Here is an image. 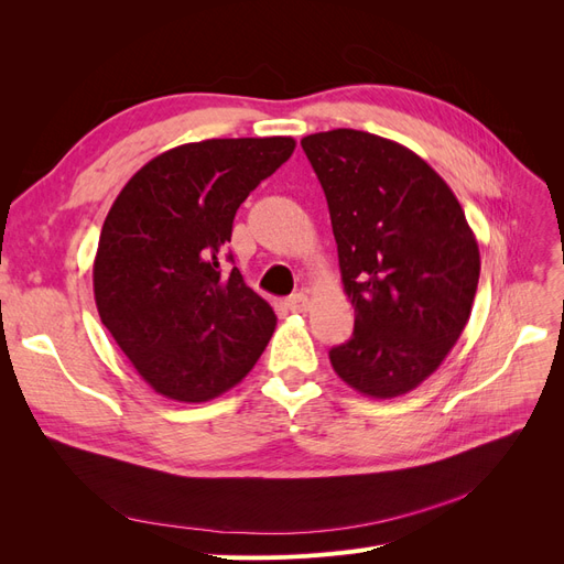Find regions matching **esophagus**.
Returning a JSON list of instances; mask_svg holds the SVG:
<instances>
[{
    "label": "esophagus",
    "instance_id": "34e87169",
    "mask_svg": "<svg viewBox=\"0 0 564 564\" xmlns=\"http://www.w3.org/2000/svg\"><path fill=\"white\" fill-rule=\"evenodd\" d=\"M286 305H289V311H294V313H308L311 311V299H308V294L299 292L294 296H289Z\"/></svg>",
    "mask_w": 564,
    "mask_h": 564
}]
</instances>
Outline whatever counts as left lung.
Masks as SVG:
<instances>
[{"label":"left lung","mask_w":564,"mask_h":564,"mask_svg":"<svg viewBox=\"0 0 564 564\" xmlns=\"http://www.w3.org/2000/svg\"><path fill=\"white\" fill-rule=\"evenodd\" d=\"M329 204L355 329L329 350L340 381L390 400L423 383L470 317L480 249L452 187L409 148L334 129L301 141Z\"/></svg>","instance_id":"8db88e82"}]
</instances>
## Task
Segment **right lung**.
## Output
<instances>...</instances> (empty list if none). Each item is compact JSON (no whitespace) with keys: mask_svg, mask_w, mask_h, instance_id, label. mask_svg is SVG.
I'll return each mask as SVG.
<instances>
[{"mask_svg":"<svg viewBox=\"0 0 564 564\" xmlns=\"http://www.w3.org/2000/svg\"><path fill=\"white\" fill-rule=\"evenodd\" d=\"M294 148L292 135L185 143L141 166L112 202L94 259L96 308L160 395L214 400L265 350L275 313L220 261L240 204Z\"/></svg>","mask_w":564,"mask_h":564,"instance_id":"obj_1","label":"right lung"}]
</instances>
